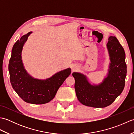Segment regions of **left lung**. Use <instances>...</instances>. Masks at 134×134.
Instances as JSON below:
<instances>
[{"instance_id":"left-lung-1","label":"left lung","mask_w":134,"mask_h":134,"mask_svg":"<svg viewBox=\"0 0 134 134\" xmlns=\"http://www.w3.org/2000/svg\"><path fill=\"white\" fill-rule=\"evenodd\" d=\"M110 63L106 78L101 83L92 85L87 76L74 72L75 90L79 101L86 106L104 108L113 103L120 95L125 86L127 75L126 54L115 36H110L107 44Z\"/></svg>"}]
</instances>
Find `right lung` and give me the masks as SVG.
Wrapping results in <instances>:
<instances>
[{"mask_svg":"<svg viewBox=\"0 0 134 134\" xmlns=\"http://www.w3.org/2000/svg\"><path fill=\"white\" fill-rule=\"evenodd\" d=\"M30 32L21 37L13 47L8 64L10 82L14 90L25 102L43 104L55 97L59 88L71 74V69L62 70L46 79L32 77L27 73L22 60V51Z\"/></svg>","mask_w":134,"mask_h":134,"instance_id":"obj_1","label":"right lung"}]
</instances>
